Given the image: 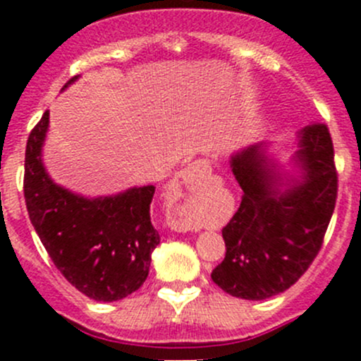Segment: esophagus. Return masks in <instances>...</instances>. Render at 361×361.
Listing matches in <instances>:
<instances>
[{"mask_svg":"<svg viewBox=\"0 0 361 361\" xmlns=\"http://www.w3.org/2000/svg\"><path fill=\"white\" fill-rule=\"evenodd\" d=\"M204 167H206V162H197L194 164V166L187 167V169L180 171V173L176 174V178H174L173 181V194L174 195H181V192H183V187H187V185H190L192 181H194V176L199 173V171H202ZM174 228H183L180 227V224H174Z\"/></svg>","mask_w":361,"mask_h":361,"instance_id":"obj_1","label":"esophagus"}]
</instances>
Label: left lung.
I'll use <instances>...</instances> for the list:
<instances>
[{
    "label": "left lung",
    "mask_w": 361,
    "mask_h": 361,
    "mask_svg": "<svg viewBox=\"0 0 361 361\" xmlns=\"http://www.w3.org/2000/svg\"><path fill=\"white\" fill-rule=\"evenodd\" d=\"M298 176L281 171L257 143L231 157L243 201L221 231L225 258L211 272L224 292L264 300L288 290L322 248L337 199L334 145L325 123L297 134Z\"/></svg>",
    "instance_id": "8db88e82"
}]
</instances>
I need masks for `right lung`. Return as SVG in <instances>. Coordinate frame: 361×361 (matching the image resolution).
Returning a JSON list of instances; mask_svg holds the SVG:
<instances>
[{"instance_id":"obj_1","label":"right lung","mask_w":361,"mask_h":361,"mask_svg":"<svg viewBox=\"0 0 361 361\" xmlns=\"http://www.w3.org/2000/svg\"><path fill=\"white\" fill-rule=\"evenodd\" d=\"M78 76L63 87L68 89ZM49 111L27 137L24 197L29 220L61 274L78 292L113 302L136 292L160 243L152 225L155 187H133L116 195L85 197L57 185L43 166Z\"/></svg>"}]
</instances>
